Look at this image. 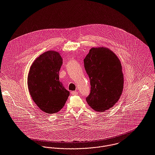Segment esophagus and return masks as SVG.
I'll list each match as a JSON object with an SVG mask.
<instances>
[{
  "mask_svg": "<svg viewBox=\"0 0 155 155\" xmlns=\"http://www.w3.org/2000/svg\"><path fill=\"white\" fill-rule=\"evenodd\" d=\"M78 94V93L77 92V91H71V94L72 95V96H76V95H77Z\"/></svg>",
  "mask_w": 155,
  "mask_h": 155,
  "instance_id": "1",
  "label": "esophagus"
}]
</instances>
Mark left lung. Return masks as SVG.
<instances>
[{
	"label": "left lung",
	"mask_w": 155,
	"mask_h": 155,
	"mask_svg": "<svg viewBox=\"0 0 155 155\" xmlns=\"http://www.w3.org/2000/svg\"><path fill=\"white\" fill-rule=\"evenodd\" d=\"M91 90L86 98L96 111L104 112L119 100L123 89V74L117 55L104 48H91L84 60Z\"/></svg>",
	"instance_id": "obj_1"
}]
</instances>
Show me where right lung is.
Masks as SVG:
<instances>
[{
	"mask_svg": "<svg viewBox=\"0 0 155 155\" xmlns=\"http://www.w3.org/2000/svg\"><path fill=\"white\" fill-rule=\"evenodd\" d=\"M62 64V59L58 52L48 51L34 61L29 72L28 85L31 97L48 114L59 111L70 94L59 81Z\"/></svg>",
	"mask_w": 155,
	"mask_h": 155,
	"instance_id": "add662e5",
	"label": "right lung"
}]
</instances>
